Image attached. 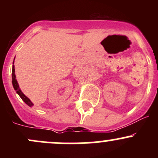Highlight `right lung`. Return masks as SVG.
<instances>
[{
  "label": "right lung",
  "mask_w": 158,
  "mask_h": 158,
  "mask_svg": "<svg viewBox=\"0 0 158 158\" xmlns=\"http://www.w3.org/2000/svg\"><path fill=\"white\" fill-rule=\"evenodd\" d=\"M14 72H15V69H14V66H13V69H12V84H13V86H14V89L17 91V93L19 95H20V97L22 98V100H23V101L24 102L26 103L27 106H30V107H31L32 106H33V104L31 102V101H30L29 98H28L27 97L26 95H25L24 94H23V92L20 91V88H19L18 83H17V79H16V76H15V74H14Z\"/></svg>",
  "instance_id": "add662e5"
}]
</instances>
